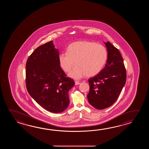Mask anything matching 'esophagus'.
I'll list each match as a JSON object with an SVG mask.
<instances>
[{"mask_svg":"<svg viewBox=\"0 0 149 149\" xmlns=\"http://www.w3.org/2000/svg\"><path fill=\"white\" fill-rule=\"evenodd\" d=\"M80 84V82H79V81H75V85H79Z\"/></svg>","mask_w":149,"mask_h":149,"instance_id":"obj_1","label":"esophagus"}]
</instances>
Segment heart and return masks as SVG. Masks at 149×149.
<instances>
[{
    "mask_svg": "<svg viewBox=\"0 0 149 149\" xmlns=\"http://www.w3.org/2000/svg\"><path fill=\"white\" fill-rule=\"evenodd\" d=\"M108 58V52L104 46L95 42L80 41L69 45L67 52H62L58 56L61 68L74 79L84 76L93 77L98 74L104 66Z\"/></svg>",
    "mask_w": 149,
    "mask_h": 149,
    "instance_id": "obj_1",
    "label": "heart"
}]
</instances>
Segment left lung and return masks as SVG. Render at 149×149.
<instances>
[{
  "label": "left lung",
  "instance_id": "8db88e82",
  "mask_svg": "<svg viewBox=\"0 0 149 149\" xmlns=\"http://www.w3.org/2000/svg\"><path fill=\"white\" fill-rule=\"evenodd\" d=\"M104 42L108 51L107 63L98 74L88 80L90 89L87 98L90 104L98 110L113 104L126 81V71L120 53L110 42Z\"/></svg>",
  "mask_w": 149,
  "mask_h": 149
}]
</instances>
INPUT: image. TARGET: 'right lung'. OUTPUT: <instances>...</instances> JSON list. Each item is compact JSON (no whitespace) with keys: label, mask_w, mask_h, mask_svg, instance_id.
<instances>
[{"label":"right lung","mask_w":149,"mask_h":149,"mask_svg":"<svg viewBox=\"0 0 149 149\" xmlns=\"http://www.w3.org/2000/svg\"><path fill=\"white\" fill-rule=\"evenodd\" d=\"M59 53L51 41L37 48L26 63V86L29 94L46 110L60 113L69 106V91L74 85L58 61Z\"/></svg>","instance_id":"obj_1"}]
</instances>
